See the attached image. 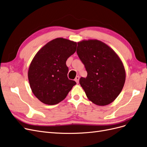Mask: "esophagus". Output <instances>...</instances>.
I'll list each match as a JSON object with an SVG mask.
<instances>
[{"label": "esophagus", "mask_w": 147, "mask_h": 147, "mask_svg": "<svg viewBox=\"0 0 147 147\" xmlns=\"http://www.w3.org/2000/svg\"><path fill=\"white\" fill-rule=\"evenodd\" d=\"M79 79H80V78H79V76H76V78H75V79H74V80L76 81V82L77 83V84H78L79 83Z\"/></svg>", "instance_id": "obj_1"}]
</instances>
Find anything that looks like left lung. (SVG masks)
<instances>
[{
	"instance_id": "obj_1",
	"label": "left lung",
	"mask_w": 147,
	"mask_h": 147,
	"mask_svg": "<svg viewBox=\"0 0 147 147\" xmlns=\"http://www.w3.org/2000/svg\"><path fill=\"white\" fill-rule=\"evenodd\" d=\"M77 53L87 71L79 83L88 98L106 106L117 98L123 88L125 71L119 57L107 44L97 40L78 42Z\"/></svg>"
}]
</instances>
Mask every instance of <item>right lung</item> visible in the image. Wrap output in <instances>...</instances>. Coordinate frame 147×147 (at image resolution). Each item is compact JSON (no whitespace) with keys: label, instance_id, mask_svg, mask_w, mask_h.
I'll use <instances>...</instances> for the list:
<instances>
[{"label":"right lung","instance_id":"1","mask_svg":"<svg viewBox=\"0 0 147 147\" xmlns=\"http://www.w3.org/2000/svg\"><path fill=\"white\" fill-rule=\"evenodd\" d=\"M76 47V42L58 38L47 42L34 56L29 67L28 79L32 91L42 103H59L76 84L68 79L66 65Z\"/></svg>","mask_w":147,"mask_h":147}]
</instances>
